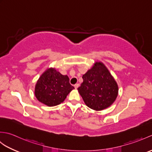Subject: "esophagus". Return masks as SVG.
<instances>
[{
	"label": "esophagus",
	"instance_id": "1",
	"mask_svg": "<svg viewBox=\"0 0 152 152\" xmlns=\"http://www.w3.org/2000/svg\"><path fill=\"white\" fill-rule=\"evenodd\" d=\"M78 87H79V84H78V83H76V84L74 85V88H75L76 89L78 88Z\"/></svg>",
	"mask_w": 152,
	"mask_h": 152
}]
</instances>
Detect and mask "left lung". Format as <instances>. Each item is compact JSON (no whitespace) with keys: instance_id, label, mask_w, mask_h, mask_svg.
Instances as JSON below:
<instances>
[{"instance_id":"8db88e82","label":"left lung","mask_w":152,"mask_h":152,"mask_svg":"<svg viewBox=\"0 0 152 152\" xmlns=\"http://www.w3.org/2000/svg\"><path fill=\"white\" fill-rule=\"evenodd\" d=\"M78 88L85 104L96 111L110 106L118 95V86L104 63L96 61L82 76Z\"/></svg>"}]
</instances>
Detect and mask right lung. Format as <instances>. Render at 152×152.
Here are the masks:
<instances>
[{"mask_svg": "<svg viewBox=\"0 0 152 152\" xmlns=\"http://www.w3.org/2000/svg\"><path fill=\"white\" fill-rule=\"evenodd\" d=\"M74 89L68 76L63 75L51 67L44 71L37 80L34 95L38 101L48 106H54L63 102Z\"/></svg>", "mask_w": 152, "mask_h": 152, "instance_id": "obj_1", "label": "right lung"}]
</instances>
